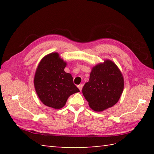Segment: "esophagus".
<instances>
[{
    "label": "esophagus",
    "mask_w": 154,
    "mask_h": 154,
    "mask_svg": "<svg viewBox=\"0 0 154 154\" xmlns=\"http://www.w3.org/2000/svg\"><path fill=\"white\" fill-rule=\"evenodd\" d=\"M77 87H78V88H79L80 91H82V88H83V85H82V84H80V85H78Z\"/></svg>",
    "instance_id": "34e87169"
}]
</instances>
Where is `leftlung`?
<instances>
[{"instance_id": "8db88e82", "label": "left lung", "mask_w": 154, "mask_h": 154, "mask_svg": "<svg viewBox=\"0 0 154 154\" xmlns=\"http://www.w3.org/2000/svg\"><path fill=\"white\" fill-rule=\"evenodd\" d=\"M124 85L120 70L113 62L106 60L92 68L82 93L92 110L102 111L118 102Z\"/></svg>"}]
</instances>
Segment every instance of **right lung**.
<instances>
[{"label": "right lung", "instance_id": "1", "mask_svg": "<svg viewBox=\"0 0 154 154\" xmlns=\"http://www.w3.org/2000/svg\"><path fill=\"white\" fill-rule=\"evenodd\" d=\"M66 66L59 54L53 52L43 57L36 68L34 78L36 92L49 107L62 108L70 96L79 92L72 75L64 71Z\"/></svg>", "mask_w": 154, "mask_h": 154}]
</instances>
